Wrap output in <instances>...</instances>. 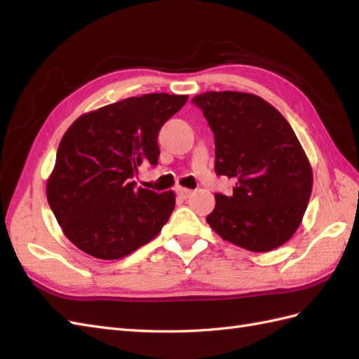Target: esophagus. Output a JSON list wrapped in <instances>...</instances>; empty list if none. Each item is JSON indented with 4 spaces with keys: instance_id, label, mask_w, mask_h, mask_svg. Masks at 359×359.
<instances>
[{
    "instance_id": "1",
    "label": "esophagus",
    "mask_w": 359,
    "mask_h": 359,
    "mask_svg": "<svg viewBox=\"0 0 359 359\" xmlns=\"http://www.w3.org/2000/svg\"><path fill=\"white\" fill-rule=\"evenodd\" d=\"M177 194H178L180 198H182V199H187V198H190L191 194H193V190L184 189V187H178V189H177Z\"/></svg>"
}]
</instances>
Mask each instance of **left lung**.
Returning a JSON list of instances; mask_svg holds the SVG:
<instances>
[{
    "instance_id": "1",
    "label": "left lung",
    "mask_w": 359,
    "mask_h": 359,
    "mask_svg": "<svg viewBox=\"0 0 359 359\" xmlns=\"http://www.w3.org/2000/svg\"><path fill=\"white\" fill-rule=\"evenodd\" d=\"M215 140L217 175L233 178L232 196L215 193L206 222L224 241L271 252L299 227L313 170L286 118L259 95L211 91L193 97Z\"/></svg>"
}]
</instances>
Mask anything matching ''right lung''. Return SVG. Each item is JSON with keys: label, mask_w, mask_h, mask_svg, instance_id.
<instances>
[{"label": "right lung", "mask_w": 359, "mask_h": 359, "mask_svg": "<svg viewBox=\"0 0 359 359\" xmlns=\"http://www.w3.org/2000/svg\"><path fill=\"white\" fill-rule=\"evenodd\" d=\"M189 95L128 97L83 114L64 133L48 178L50 210L69 240L97 259H121L158 235L175 193L136 186L142 163L157 166L161 126Z\"/></svg>", "instance_id": "obj_1"}]
</instances>
